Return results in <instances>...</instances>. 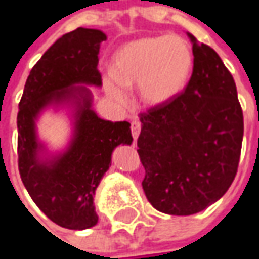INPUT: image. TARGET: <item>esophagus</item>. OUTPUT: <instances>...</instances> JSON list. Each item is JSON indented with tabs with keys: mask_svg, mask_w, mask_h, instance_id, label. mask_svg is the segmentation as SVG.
Instances as JSON below:
<instances>
[{
	"mask_svg": "<svg viewBox=\"0 0 259 259\" xmlns=\"http://www.w3.org/2000/svg\"><path fill=\"white\" fill-rule=\"evenodd\" d=\"M141 127H142V124H141L139 120H133V121H132L130 130H132V136H133L135 141L138 139V136H139V133H141Z\"/></svg>",
	"mask_w": 259,
	"mask_h": 259,
	"instance_id": "34e87169",
	"label": "esophagus"
}]
</instances>
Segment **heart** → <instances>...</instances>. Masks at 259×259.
<instances>
[{"label":"heart","instance_id":"heart-1","mask_svg":"<svg viewBox=\"0 0 259 259\" xmlns=\"http://www.w3.org/2000/svg\"><path fill=\"white\" fill-rule=\"evenodd\" d=\"M192 63V51L185 39L175 35L139 39L115 54L114 74L104 77L105 91L123 104L127 101L124 86L139 84L142 101L160 105L185 88Z\"/></svg>","mask_w":259,"mask_h":259}]
</instances>
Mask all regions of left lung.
<instances>
[{
    "label": "left lung",
    "mask_w": 259,
    "mask_h": 259,
    "mask_svg": "<svg viewBox=\"0 0 259 259\" xmlns=\"http://www.w3.org/2000/svg\"><path fill=\"white\" fill-rule=\"evenodd\" d=\"M193 69L175 98L141 113L138 154L146 199L164 214L192 215L219 201L237 173L243 113L232 73L188 33Z\"/></svg>",
    "instance_id": "1"
}]
</instances>
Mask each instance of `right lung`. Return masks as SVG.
Returning <instances> with one entry per match:
<instances>
[{
    "mask_svg": "<svg viewBox=\"0 0 259 259\" xmlns=\"http://www.w3.org/2000/svg\"><path fill=\"white\" fill-rule=\"evenodd\" d=\"M105 39L101 30L83 27L57 39L30 70L19 102L17 155L22 182L50 220L71 230L89 229L98 223L95 189L111 165L115 146L133 141L129 121L99 118L91 110L84 88L67 89L74 83H102L98 53ZM71 96L79 97L75 141L53 164H40L36 158L34 117L51 100Z\"/></svg>",
    "mask_w": 259,
    "mask_h": 259,
    "instance_id": "right-lung-1",
    "label": "right lung"
}]
</instances>
